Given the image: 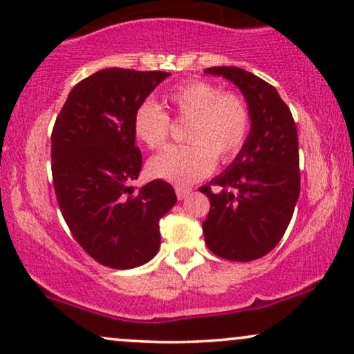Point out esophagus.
I'll list each match as a JSON object with an SVG mask.
<instances>
[{
    "label": "esophagus",
    "mask_w": 354,
    "mask_h": 354,
    "mask_svg": "<svg viewBox=\"0 0 354 354\" xmlns=\"http://www.w3.org/2000/svg\"><path fill=\"white\" fill-rule=\"evenodd\" d=\"M174 191H176V196H178V199H185V198H188V196L191 194V188H185V186H176V188H174Z\"/></svg>",
    "instance_id": "esophagus-1"
}]
</instances>
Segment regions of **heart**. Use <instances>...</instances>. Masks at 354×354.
I'll use <instances>...</instances> for the list:
<instances>
[{
    "label": "heart",
    "instance_id": "heart-1",
    "mask_svg": "<svg viewBox=\"0 0 354 354\" xmlns=\"http://www.w3.org/2000/svg\"><path fill=\"white\" fill-rule=\"evenodd\" d=\"M166 105L178 120H188L186 145H174L151 158L148 169L153 176L193 185L209 174L216 160L227 163L247 142L250 113L241 95L223 92L219 85L193 80L173 88ZM133 133L150 150L165 147L171 131V120L155 102H142L133 113Z\"/></svg>",
    "mask_w": 354,
    "mask_h": 354
}]
</instances>
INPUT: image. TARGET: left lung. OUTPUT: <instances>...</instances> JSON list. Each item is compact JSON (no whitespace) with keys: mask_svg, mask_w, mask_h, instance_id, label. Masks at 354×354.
<instances>
[{"mask_svg":"<svg viewBox=\"0 0 354 354\" xmlns=\"http://www.w3.org/2000/svg\"><path fill=\"white\" fill-rule=\"evenodd\" d=\"M239 87L249 105L250 133L219 176L203 186L211 209L203 223L212 254L249 262L269 254L287 231L300 194L299 136L290 109L279 92L239 67H209Z\"/></svg>","mask_w":354,"mask_h":354,"instance_id":"obj_1","label":"left lung"}]
</instances>
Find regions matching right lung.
<instances>
[{
	"label": "right lung",
	"instance_id": "right-lung-1",
	"mask_svg": "<svg viewBox=\"0 0 354 354\" xmlns=\"http://www.w3.org/2000/svg\"><path fill=\"white\" fill-rule=\"evenodd\" d=\"M168 72L104 69L72 88L53 129V181L64 221L102 266L133 269L160 249V219L176 204L171 185L150 181L135 147V109Z\"/></svg>",
	"mask_w": 354,
	"mask_h": 354
}]
</instances>
